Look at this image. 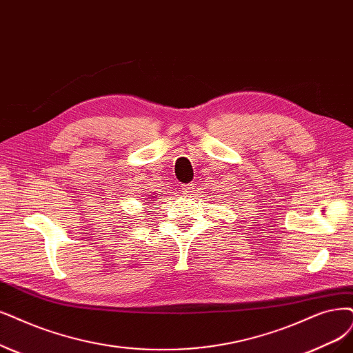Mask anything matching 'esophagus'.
Returning <instances> with one entry per match:
<instances>
[{"mask_svg": "<svg viewBox=\"0 0 353 353\" xmlns=\"http://www.w3.org/2000/svg\"><path fill=\"white\" fill-rule=\"evenodd\" d=\"M194 190H196V186H194L193 183H189V185H185L183 188H181V192H183L185 194H194Z\"/></svg>", "mask_w": 353, "mask_h": 353, "instance_id": "1", "label": "esophagus"}]
</instances>
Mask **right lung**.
Returning a JSON list of instances; mask_svg holds the SVG:
<instances>
[{"label": "right lung", "instance_id": "1", "mask_svg": "<svg viewBox=\"0 0 353 353\" xmlns=\"http://www.w3.org/2000/svg\"><path fill=\"white\" fill-rule=\"evenodd\" d=\"M155 199V196H152V194H148L147 196V201H154Z\"/></svg>", "mask_w": 353, "mask_h": 353}]
</instances>
